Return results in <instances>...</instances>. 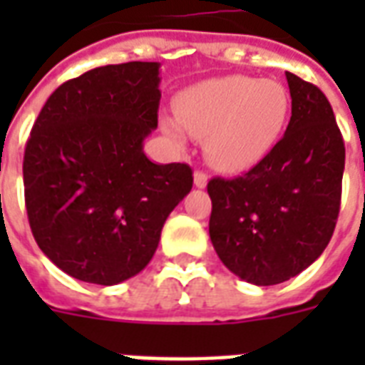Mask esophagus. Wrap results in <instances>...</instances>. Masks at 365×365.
<instances>
[{
	"label": "esophagus",
	"mask_w": 365,
	"mask_h": 365,
	"mask_svg": "<svg viewBox=\"0 0 365 365\" xmlns=\"http://www.w3.org/2000/svg\"><path fill=\"white\" fill-rule=\"evenodd\" d=\"M206 183H208V174L202 170L195 172V185H197L199 189H205Z\"/></svg>",
	"instance_id": "34e87169"
}]
</instances>
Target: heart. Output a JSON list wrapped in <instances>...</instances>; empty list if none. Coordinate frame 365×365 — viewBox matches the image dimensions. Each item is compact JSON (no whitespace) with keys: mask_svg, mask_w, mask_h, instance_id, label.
Instances as JSON below:
<instances>
[{"mask_svg":"<svg viewBox=\"0 0 365 365\" xmlns=\"http://www.w3.org/2000/svg\"><path fill=\"white\" fill-rule=\"evenodd\" d=\"M178 119L165 117L168 136L183 143L185 132L206 140V157L222 172H244L271 153L289 115V93L274 79L223 76L185 88Z\"/></svg>","mask_w":365,"mask_h":365,"instance_id":"heart-1","label":"heart"}]
</instances>
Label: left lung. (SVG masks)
I'll return each mask as SVG.
<instances>
[{
  "instance_id": "1",
  "label": "left lung",
  "mask_w": 365,
  "mask_h": 365,
  "mask_svg": "<svg viewBox=\"0 0 365 365\" xmlns=\"http://www.w3.org/2000/svg\"><path fill=\"white\" fill-rule=\"evenodd\" d=\"M292 117L282 140L244 176L214 178L210 240L255 286L294 278L322 255L339 216L345 143L328 98L286 71Z\"/></svg>"
}]
</instances>
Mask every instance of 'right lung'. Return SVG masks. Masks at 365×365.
<instances>
[{
    "label": "right lung",
    "mask_w": 365,
    "mask_h": 365,
    "mask_svg": "<svg viewBox=\"0 0 365 365\" xmlns=\"http://www.w3.org/2000/svg\"><path fill=\"white\" fill-rule=\"evenodd\" d=\"M159 62L94 68L43 106L24 151L31 233L66 274L113 286L145 269L166 217L193 187L182 163L157 165Z\"/></svg>",
    "instance_id": "obj_1"
}]
</instances>
